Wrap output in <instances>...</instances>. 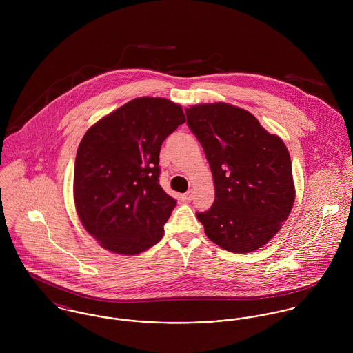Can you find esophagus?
Segmentation results:
<instances>
[{"mask_svg":"<svg viewBox=\"0 0 353 353\" xmlns=\"http://www.w3.org/2000/svg\"><path fill=\"white\" fill-rule=\"evenodd\" d=\"M182 200L186 202H190L193 200V190H189L188 193H185V194H182Z\"/></svg>","mask_w":353,"mask_h":353,"instance_id":"obj_1","label":"esophagus"}]
</instances>
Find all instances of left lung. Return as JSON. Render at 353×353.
I'll use <instances>...</instances> for the list:
<instances>
[{"instance_id": "1", "label": "left lung", "mask_w": 353, "mask_h": 353, "mask_svg": "<svg viewBox=\"0 0 353 353\" xmlns=\"http://www.w3.org/2000/svg\"><path fill=\"white\" fill-rule=\"evenodd\" d=\"M185 111L213 175L214 202L196 213L206 236L227 252L261 249L279 232L295 201L285 144L249 111L227 103Z\"/></svg>"}]
</instances>
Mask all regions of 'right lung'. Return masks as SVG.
<instances>
[{
	"label": "right lung",
	"instance_id": "obj_1",
	"mask_svg": "<svg viewBox=\"0 0 353 353\" xmlns=\"http://www.w3.org/2000/svg\"><path fill=\"white\" fill-rule=\"evenodd\" d=\"M183 122L179 104L137 98L84 134L74 161L73 196L84 228L101 248L136 255L161 239L176 200L159 185V153Z\"/></svg>",
	"mask_w": 353,
	"mask_h": 353
}]
</instances>
